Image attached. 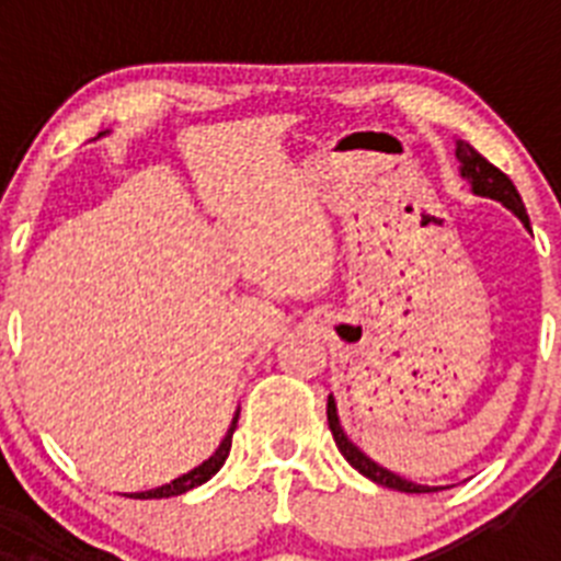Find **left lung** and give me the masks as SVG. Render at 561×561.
Instances as JSON below:
<instances>
[{
	"label": "left lung",
	"mask_w": 561,
	"mask_h": 561,
	"mask_svg": "<svg viewBox=\"0 0 561 561\" xmlns=\"http://www.w3.org/2000/svg\"><path fill=\"white\" fill-rule=\"evenodd\" d=\"M455 153H458V160H460V176H463V180H469L472 191L480 193V196H489V199L503 202V205L508 207V210L517 213L519 221L528 227V213H525V205H523V199H519V193H517V187H514V182L508 180V176H505L497 165H492V162L485 160V157H480V153L474 151L469 142L460 140L458 151ZM329 427H331V435H334V440H336V447H340V453L345 455V460L354 466L356 472H362L365 478L374 480V483L388 485V489H396V492H410V494L438 492V489H430V485H415V483H410V480H401L399 474H393V472H388V469L376 466L368 455H362L359 449L351 444L348 435L342 433L340 419H336V404L331 396H329Z\"/></svg>",
	"instance_id": "1"
}]
</instances>
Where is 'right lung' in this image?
<instances>
[{"label":"right lung","mask_w":561,"mask_h":561,"mask_svg":"<svg viewBox=\"0 0 561 561\" xmlns=\"http://www.w3.org/2000/svg\"><path fill=\"white\" fill-rule=\"evenodd\" d=\"M236 427H238V413H236V419H232L230 430H227L225 440H221V447L216 449V453H213V458H207L205 463L196 466V469H193V472H187V474H182V478L171 480V483H168V485H160V489H153V492L131 494V497H137V500H151V497H176V494L191 492V489H196V485H202V483H205V480H210L213 474H216V472H219V469H221V463H225V460H227V455H230V447H232V433H236Z\"/></svg>","instance_id":"1"}]
</instances>
